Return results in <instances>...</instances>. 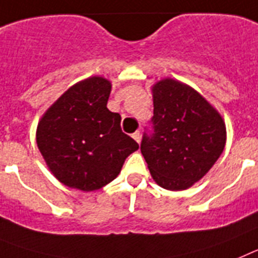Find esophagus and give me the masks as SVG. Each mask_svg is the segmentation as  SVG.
Wrapping results in <instances>:
<instances>
[{
    "label": "esophagus",
    "mask_w": 258,
    "mask_h": 258,
    "mask_svg": "<svg viewBox=\"0 0 258 258\" xmlns=\"http://www.w3.org/2000/svg\"><path fill=\"white\" fill-rule=\"evenodd\" d=\"M132 138L135 139V142L140 143V139H142V134H140V131H136L132 134Z\"/></svg>",
    "instance_id": "obj_1"
}]
</instances>
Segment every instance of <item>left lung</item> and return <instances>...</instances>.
I'll use <instances>...</instances> for the list:
<instances>
[{"label":"left lung","instance_id":"left-lung-1","mask_svg":"<svg viewBox=\"0 0 258 258\" xmlns=\"http://www.w3.org/2000/svg\"><path fill=\"white\" fill-rule=\"evenodd\" d=\"M153 134H144L142 153L152 178L170 191L187 189L217 162L226 144V124L189 86L162 79L152 87Z\"/></svg>","mask_w":258,"mask_h":258}]
</instances>
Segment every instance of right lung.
<instances>
[{
  "label": "right lung",
  "instance_id": "1",
  "mask_svg": "<svg viewBox=\"0 0 258 258\" xmlns=\"http://www.w3.org/2000/svg\"><path fill=\"white\" fill-rule=\"evenodd\" d=\"M111 83L92 76L67 89L42 115L36 143L49 170L64 185L89 192L113 182L139 144L106 107Z\"/></svg>",
  "mask_w": 258,
  "mask_h": 258
}]
</instances>
